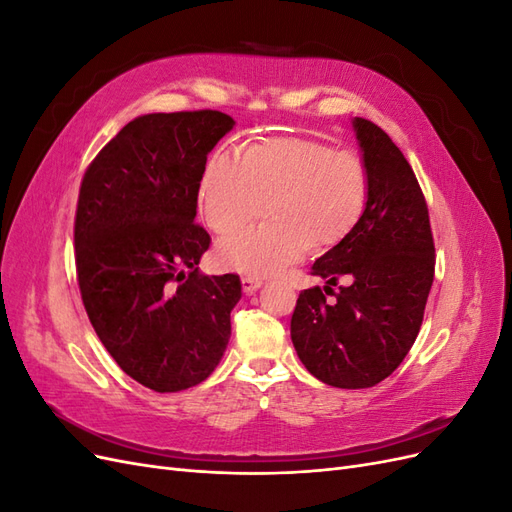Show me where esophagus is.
<instances>
[{"instance_id":"esophagus-1","label":"esophagus","mask_w":512,"mask_h":512,"mask_svg":"<svg viewBox=\"0 0 512 512\" xmlns=\"http://www.w3.org/2000/svg\"><path fill=\"white\" fill-rule=\"evenodd\" d=\"M241 286H243V292L252 294L262 286V280H260V277H254V275H245V277H241Z\"/></svg>"}]
</instances>
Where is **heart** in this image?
Masks as SVG:
<instances>
[{
    "label": "heart",
    "instance_id": "b5f03b06",
    "mask_svg": "<svg viewBox=\"0 0 512 512\" xmlns=\"http://www.w3.org/2000/svg\"><path fill=\"white\" fill-rule=\"evenodd\" d=\"M367 196L359 151L301 136L262 138L243 158L213 151L198 181V211L218 235L255 219L268 200L271 221L222 239L215 252L222 267L247 275H271L309 247L339 245L363 218Z\"/></svg>",
    "mask_w": 512,
    "mask_h": 512
}]
</instances>
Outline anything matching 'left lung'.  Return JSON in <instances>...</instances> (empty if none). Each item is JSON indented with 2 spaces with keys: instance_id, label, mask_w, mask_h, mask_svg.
I'll list each match as a JSON object with an SVG mask.
<instances>
[{
  "instance_id": "left-lung-1",
  "label": "left lung",
  "mask_w": 512,
  "mask_h": 512,
  "mask_svg": "<svg viewBox=\"0 0 512 512\" xmlns=\"http://www.w3.org/2000/svg\"><path fill=\"white\" fill-rule=\"evenodd\" d=\"M352 128L369 170L363 218L320 256L312 273L324 291L346 276L327 302L320 286L299 294L290 337L301 363L337 389H369L389 378L421 331L436 271L425 196L389 134L354 117Z\"/></svg>"
}]
</instances>
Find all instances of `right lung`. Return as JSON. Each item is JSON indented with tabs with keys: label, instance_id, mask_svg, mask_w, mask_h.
<instances>
[{
	"label": "right lung",
	"instance_id": "obj_1",
	"mask_svg": "<svg viewBox=\"0 0 512 512\" xmlns=\"http://www.w3.org/2000/svg\"><path fill=\"white\" fill-rule=\"evenodd\" d=\"M235 126L220 111L151 113L85 170L74 220L76 280L91 327L130 378L177 393L211 376L230 339L239 275H203L194 224L209 151Z\"/></svg>",
	"mask_w": 512,
	"mask_h": 512
}]
</instances>
